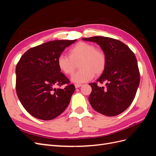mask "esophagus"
<instances>
[{
  "label": "esophagus",
  "instance_id": "1",
  "mask_svg": "<svg viewBox=\"0 0 156 156\" xmlns=\"http://www.w3.org/2000/svg\"><path fill=\"white\" fill-rule=\"evenodd\" d=\"M81 86H82V84H75V87L76 88H78L79 87H81Z\"/></svg>",
  "mask_w": 156,
  "mask_h": 156
}]
</instances>
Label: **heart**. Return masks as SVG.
<instances>
[{
    "instance_id": "b5f03b06",
    "label": "heart",
    "mask_w": 156,
    "mask_h": 156,
    "mask_svg": "<svg viewBox=\"0 0 156 156\" xmlns=\"http://www.w3.org/2000/svg\"><path fill=\"white\" fill-rule=\"evenodd\" d=\"M79 63L81 69L71 77V81L77 84L90 81L94 74L100 75L104 72L106 55L94 45L81 41L69 50V56L61 55L57 58L58 67L66 75H72Z\"/></svg>"
}]
</instances>
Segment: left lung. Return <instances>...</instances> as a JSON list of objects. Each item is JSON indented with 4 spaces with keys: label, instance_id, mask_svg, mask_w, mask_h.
I'll list each match as a JSON object with an SVG mask.
<instances>
[{
    "label": "left lung",
    "instance_id": "left-lung-1",
    "mask_svg": "<svg viewBox=\"0 0 156 156\" xmlns=\"http://www.w3.org/2000/svg\"><path fill=\"white\" fill-rule=\"evenodd\" d=\"M82 40L95 42L106 55L104 72L97 80L105 83L100 87L90 83L92 92L88 100L97 112L108 116H116L126 110L133 101L140 83V73L135 54L122 41L104 36Z\"/></svg>",
    "mask_w": 156,
    "mask_h": 156
}]
</instances>
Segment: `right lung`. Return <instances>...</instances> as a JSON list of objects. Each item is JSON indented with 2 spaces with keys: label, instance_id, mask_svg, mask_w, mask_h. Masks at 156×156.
I'll use <instances>...</instances> for the list:
<instances>
[{
  "label": "right lung",
  "instance_id": "add662e5",
  "mask_svg": "<svg viewBox=\"0 0 156 156\" xmlns=\"http://www.w3.org/2000/svg\"><path fill=\"white\" fill-rule=\"evenodd\" d=\"M74 40H54L30 48L21 56L16 68V92L26 111L36 119L50 120L65 111L75 91L60 72L57 58Z\"/></svg>",
  "mask_w": 156,
  "mask_h": 156
}]
</instances>
